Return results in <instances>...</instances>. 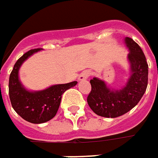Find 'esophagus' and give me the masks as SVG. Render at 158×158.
<instances>
[{"label":"esophagus","instance_id":"obj_1","mask_svg":"<svg viewBox=\"0 0 158 158\" xmlns=\"http://www.w3.org/2000/svg\"><path fill=\"white\" fill-rule=\"evenodd\" d=\"M90 75H91V73L89 70H85V71H82L80 74V76L78 77V80L79 81H84V80H86L88 79L89 77H90Z\"/></svg>","mask_w":158,"mask_h":158}]
</instances>
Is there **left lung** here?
Masks as SVG:
<instances>
[{
	"instance_id": "left-lung-1",
	"label": "left lung",
	"mask_w": 158,
	"mask_h": 158,
	"mask_svg": "<svg viewBox=\"0 0 158 158\" xmlns=\"http://www.w3.org/2000/svg\"><path fill=\"white\" fill-rule=\"evenodd\" d=\"M124 42L130 53L131 76L121 89H110L96 77L90 80L91 91L87 102L92 110L98 116L115 118L123 116L139 102L148 85V63L140 46L130 37Z\"/></svg>"
}]
</instances>
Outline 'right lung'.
Returning <instances> with one entry per match:
<instances>
[{
  "mask_svg": "<svg viewBox=\"0 0 158 158\" xmlns=\"http://www.w3.org/2000/svg\"><path fill=\"white\" fill-rule=\"evenodd\" d=\"M42 48H35L25 53L15 62L9 77L8 94L13 109L24 120L32 123H42L56 115L62 95L67 89L76 86L77 81L56 84L40 91H29L19 80V69L24 61Z\"/></svg>",
  "mask_w": 158,
  "mask_h": 158,
  "instance_id": "obj_1",
  "label": "right lung"
}]
</instances>
